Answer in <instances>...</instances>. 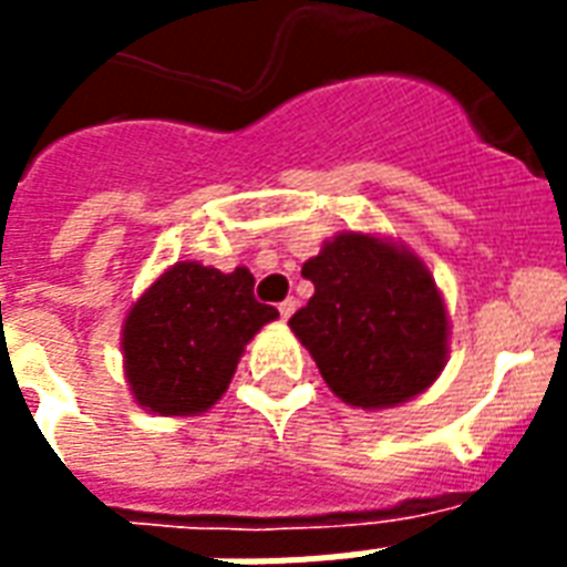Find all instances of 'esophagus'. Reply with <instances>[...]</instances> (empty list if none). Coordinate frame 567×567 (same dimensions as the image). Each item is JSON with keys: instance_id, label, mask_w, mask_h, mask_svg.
<instances>
[{"instance_id": "34e87169", "label": "esophagus", "mask_w": 567, "mask_h": 567, "mask_svg": "<svg viewBox=\"0 0 567 567\" xmlns=\"http://www.w3.org/2000/svg\"><path fill=\"white\" fill-rule=\"evenodd\" d=\"M293 311H297V300H293V297H288V300L279 302V315H282V320L291 318Z\"/></svg>"}]
</instances>
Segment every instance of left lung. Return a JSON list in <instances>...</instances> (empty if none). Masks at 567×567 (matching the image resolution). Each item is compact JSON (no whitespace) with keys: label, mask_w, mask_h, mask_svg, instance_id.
<instances>
[{"label":"left lung","mask_w":567,"mask_h":567,"mask_svg":"<svg viewBox=\"0 0 567 567\" xmlns=\"http://www.w3.org/2000/svg\"><path fill=\"white\" fill-rule=\"evenodd\" d=\"M315 297L288 327L332 394L388 409L423 394L447 364L450 320L421 258L391 238L341 231L302 265Z\"/></svg>","instance_id":"obj_1"}]
</instances>
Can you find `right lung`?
Instances as JSON below:
<instances>
[{
	"label": "right lung",
	"instance_id": "add662e5",
	"mask_svg": "<svg viewBox=\"0 0 567 567\" xmlns=\"http://www.w3.org/2000/svg\"><path fill=\"white\" fill-rule=\"evenodd\" d=\"M252 274H220L199 261L167 267L123 320V368L141 409L190 417L229 388L244 347L279 318L252 297Z\"/></svg>",
	"mask_w": 567,
	"mask_h": 567
}]
</instances>
